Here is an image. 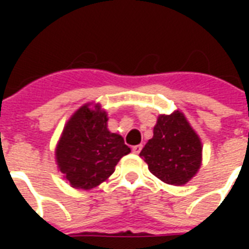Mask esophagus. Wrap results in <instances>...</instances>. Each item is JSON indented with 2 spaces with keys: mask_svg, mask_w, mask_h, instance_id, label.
Returning a JSON list of instances; mask_svg holds the SVG:
<instances>
[{
  "mask_svg": "<svg viewBox=\"0 0 249 249\" xmlns=\"http://www.w3.org/2000/svg\"><path fill=\"white\" fill-rule=\"evenodd\" d=\"M141 149H142V145H135L133 146V148H132V152H133V153H135V155H139V153H140L141 152Z\"/></svg>",
  "mask_w": 249,
  "mask_h": 249,
  "instance_id": "1",
  "label": "esophagus"
}]
</instances>
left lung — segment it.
<instances>
[{
  "label": "left lung",
  "instance_id": "left-lung-1",
  "mask_svg": "<svg viewBox=\"0 0 249 249\" xmlns=\"http://www.w3.org/2000/svg\"><path fill=\"white\" fill-rule=\"evenodd\" d=\"M152 175L171 185H184L196 176L203 160V144L183 112L160 114L153 137L140 152Z\"/></svg>",
  "mask_w": 249,
  "mask_h": 249
}]
</instances>
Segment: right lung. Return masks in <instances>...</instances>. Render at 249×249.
<instances>
[{"label": "right lung", "instance_id": "right-lung-1", "mask_svg": "<svg viewBox=\"0 0 249 249\" xmlns=\"http://www.w3.org/2000/svg\"><path fill=\"white\" fill-rule=\"evenodd\" d=\"M130 148L123 136L108 129V114L100 104H84L71 114L56 146L58 171L76 189H92L114 172Z\"/></svg>", "mask_w": 249, "mask_h": 249}]
</instances>
